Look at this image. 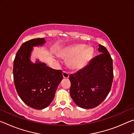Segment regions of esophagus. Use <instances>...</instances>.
<instances>
[{
	"mask_svg": "<svg viewBox=\"0 0 134 134\" xmlns=\"http://www.w3.org/2000/svg\"><path fill=\"white\" fill-rule=\"evenodd\" d=\"M63 77L65 78V79H68L69 77V74L68 73V72H65V71H63Z\"/></svg>",
	"mask_w": 134,
	"mask_h": 134,
	"instance_id": "obj_1",
	"label": "esophagus"
}]
</instances>
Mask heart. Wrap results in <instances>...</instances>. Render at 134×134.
Instances as JSON below:
<instances>
[{
    "mask_svg": "<svg viewBox=\"0 0 134 134\" xmlns=\"http://www.w3.org/2000/svg\"><path fill=\"white\" fill-rule=\"evenodd\" d=\"M86 45L78 44L63 49L60 55L70 58L69 65L72 69H82L91 60L93 55V49L90 47L86 48Z\"/></svg>",
    "mask_w": 134,
    "mask_h": 134,
    "instance_id": "b5f03b06",
    "label": "heart"
}]
</instances>
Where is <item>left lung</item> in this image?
Returning a JSON list of instances; mask_svg holds the SVG:
<instances>
[{"mask_svg":"<svg viewBox=\"0 0 134 134\" xmlns=\"http://www.w3.org/2000/svg\"><path fill=\"white\" fill-rule=\"evenodd\" d=\"M99 55L73 74H70V94L77 105L92 109L105 99L112 87L113 61L105 47L99 45Z\"/></svg>","mask_w":134,"mask_h":134,"instance_id":"obj_1","label":"left lung"}]
</instances>
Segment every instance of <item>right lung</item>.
I'll use <instances>...</instances> for the list:
<instances>
[{
	"mask_svg": "<svg viewBox=\"0 0 134 134\" xmlns=\"http://www.w3.org/2000/svg\"><path fill=\"white\" fill-rule=\"evenodd\" d=\"M44 38H36L24 42L13 62V80L17 93L29 107L42 109L53 100L56 90L63 76L62 70H54L37 60H30L34 47L42 46Z\"/></svg>",
	"mask_w": 134,
	"mask_h": 134,
	"instance_id": "1",
	"label": "right lung"
}]
</instances>
